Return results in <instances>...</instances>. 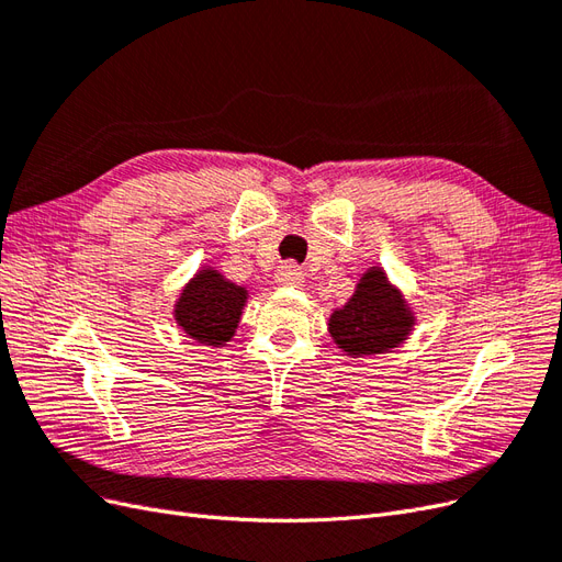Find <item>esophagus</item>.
Here are the masks:
<instances>
[{
    "label": "esophagus",
    "instance_id": "34e87169",
    "mask_svg": "<svg viewBox=\"0 0 562 562\" xmlns=\"http://www.w3.org/2000/svg\"><path fill=\"white\" fill-rule=\"evenodd\" d=\"M277 283L279 285H300L302 283V269L295 262H283L277 269Z\"/></svg>",
    "mask_w": 562,
    "mask_h": 562
}]
</instances>
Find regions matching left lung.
Returning <instances> with one entry per match:
<instances>
[{"mask_svg": "<svg viewBox=\"0 0 562 562\" xmlns=\"http://www.w3.org/2000/svg\"><path fill=\"white\" fill-rule=\"evenodd\" d=\"M413 318L382 269H370L356 295L330 316V335L349 356L384 353L401 345Z\"/></svg>", "mask_w": 562, "mask_h": 562, "instance_id": "1", "label": "left lung"}]
</instances>
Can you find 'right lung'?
<instances>
[{"label": "right lung", "mask_w": 562, "mask_h": 562, "mask_svg": "<svg viewBox=\"0 0 562 562\" xmlns=\"http://www.w3.org/2000/svg\"><path fill=\"white\" fill-rule=\"evenodd\" d=\"M244 302V288L225 281L217 271L203 269L182 291L176 304V318L182 330L199 342L223 345L239 326Z\"/></svg>", "instance_id": "obj_1"}]
</instances>
